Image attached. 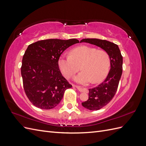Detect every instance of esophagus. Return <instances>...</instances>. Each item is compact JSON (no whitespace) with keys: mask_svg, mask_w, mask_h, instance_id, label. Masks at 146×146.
Masks as SVG:
<instances>
[{"mask_svg":"<svg viewBox=\"0 0 146 146\" xmlns=\"http://www.w3.org/2000/svg\"><path fill=\"white\" fill-rule=\"evenodd\" d=\"M74 87L76 88L80 92H88V90L86 89V88H82L80 86H76V85H73Z\"/></svg>","mask_w":146,"mask_h":146,"instance_id":"esophagus-1","label":"esophagus"}]
</instances>
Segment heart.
<instances>
[{
  "mask_svg": "<svg viewBox=\"0 0 146 146\" xmlns=\"http://www.w3.org/2000/svg\"><path fill=\"white\" fill-rule=\"evenodd\" d=\"M59 68L67 78L72 77L80 69L82 71L75 78L82 84L91 81L98 83L107 77L110 67V57L103 50L88 46H82L73 48L70 55H63L58 60Z\"/></svg>",
  "mask_w": 146,
  "mask_h": 146,
  "instance_id": "heart-1",
  "label": "heart"
}]
</instances>
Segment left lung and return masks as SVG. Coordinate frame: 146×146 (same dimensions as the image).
Listing matches in <instances>:
<instances>
[{
    "label": "left lung",
    "instance_id": "obj_1",
    "mask_svg": "<svg viewBox=\"0 0 146 146\" xmlns=\"http://www.w3.org/2000/svg\"><path fill=\"white\" fill-rule=\"evenodd\" d=\"M88 42L103 48L110 57V70L105 80L95 88L89 89L88 99L82 103L83 107L90 110H98L112 100L117 90L122 73L123 58L116 44L95 38L83 39L80 42Z\"/></svg>",
    "mask_w": 146,
    "mask_h": 146
}]
</instances>
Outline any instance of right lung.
I'll use <instances>...</instances> for the list:
<instances>
[{
  "label": "right lung",
  "instance_id": "obj_1",
  "mask_svg": "<svg viewBox=\"0 0 146 146\" xmlns=\"http://www.w3.org/2000/svg\"><path fill=\"white\" fill-rule=\"evenodd\" d=\"M78 42L77 39H49L28 46L23 58L21 75L25 94L35 107L55 108L65 91L72 88L60 72L58 60L66 48Z\"/></svg>",
  "mask_w": 146,
  "mask_h": 146
}]
</instances>
